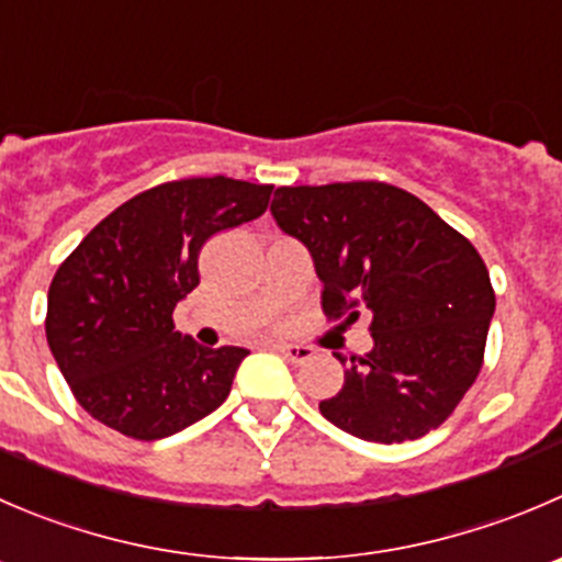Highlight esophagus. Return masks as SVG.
<instances>
[{"instance_id":"esophagus-1","label":"esophagus","mask_w":562,"mask_h":562,"mask_svg":"<svg viewBox=\"0 0 562 562\" xmlns=\"http://www.w3.org/2000/svg\"><path fill=\"white\" fill-rule=\"evenodd\" d=\"M274 348L282 353V357L288 359V362H293V364H304V362H310V359L315 357V351L310 346H293V342H280V346H274Z\"/></svg>"}]
</instances>
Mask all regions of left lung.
Returning <instances> with one entry per match:
<instances>
[{
  "mask_svg": "<svg viewBox=\"0 0 562 562\" xmlns=\"http://www.w3.org/2000/svg\"><path fill=\"white\" fill-rule=\"evenodd\" d=\"M277 225L313 255L326 321L370 313L373 348L346 362L342 390L318 408L368 442L439 428L483 368L494 288L470 238L392 183L280 187Z\"/></svg>",
  "mask_w": 562,
  "mask_h": 562,
  "instance_id": "8db88e82",
  "label": "left lung"
}]
</instances>
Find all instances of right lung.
Wrapping results in <instances>:
<instances>
[{
	"label": "right lung",
	"instance_id": "obj_1",
	"mask_svg": "<svg viewBox=\"0 0 562 562\" xmlns=\"http://www.w3.org/2000/svg\"><path fill=\"white\" fill-rule=\"evenodd\" d=\"M271 189L225 176L159 183L98 222L59 263L46 340L90 417L154 442L225 403L249 351L181 337L172 310L200 285L203 244L258 220Z\"/></svg>",
	"mask_w": 562,
	"mask_h": 562
}]
</instances>
